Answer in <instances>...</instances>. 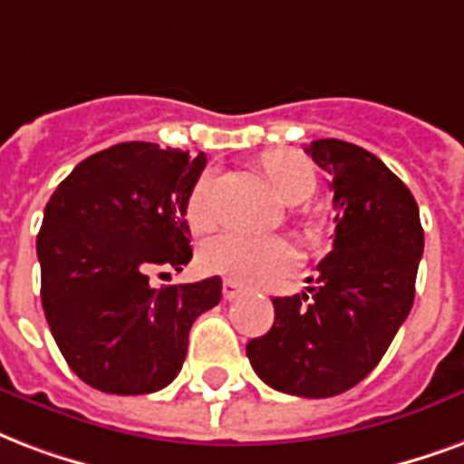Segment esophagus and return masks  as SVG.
I'll use <instances>...</instances> for the list:
<instances>
[{
  "mask_svg": "<svg viewBox=\"0 0 464 464\" xmlns=\"http://www.w3.org/2000/svg\"><path fill=\"white\" fill-rule=\"evenodd\" d=\"M240 292H243V289H240L238 282H233V279H224V299H228V302H231V299H236Z\"/></svg>",
  "mask_w": 464,
  "mask_h": 464,
  "instance_id": "esophagus-1",
  "label": "esophagus"
}]
</instances>
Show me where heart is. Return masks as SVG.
I'll list each match as a JSON object with an SVG mask.
<instances>
[{
    "instance_id": "b5f03b06",
    "label": "heart",
    "mask_w": 464,
    "mask_h": 464,
    "mask_svg": "<svg viewBox=\"0 0 464 464\" xmlns=\"http://www.w3.org/2000/svg\"><path fill=\"white\" fill-rule=\"evenodd\" d=\"M265 175L282 201H304L314 192L316 177L302 155L277 150L263 162ZM214 218L211 211V177H199L187 201V221L192 228H207ZM299 263L295 246L277 236H250L226 231L207 240L199 250L201 270L208 275H224L243 285H267L287 277Z\"/></svg>"
}]
</instances>
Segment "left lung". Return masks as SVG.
Here are the masks:
<instances>
[{
	"mask_svg": "<svg viewBox=\"0 0 464 464\" xmlns=\"http://www.w3.org/2000/svg\"><path fill=\"white\" fill-rule=\"evenodd\" d=\"M306 153L331 177L334 250L309 295L272 299L275 324L246 353L272 389L326 399L365 380L409 316L423 228L409 187L377 155L338 138Z\"/></svg>",
	"mask_w": 464,
	"mask_h": 464,
	"instance_id": "1",
	"label": "left lung"
}]
</instances>
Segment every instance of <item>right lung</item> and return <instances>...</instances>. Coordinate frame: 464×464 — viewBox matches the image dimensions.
<instances>
[{"label":"right lung","instance_id":"1","mask_svg":"<svg viewBox=\"0 0 464 464\" xmlns=\"http://www.w3.org/2000/svg\"><path fill=\"white\" fill-rule=\"evenodd\" d=\"M207 155L119 143L77 165L45 204L41 302L70 370L106 394H150L182 370L189 328L221 277L153 289L192 260L187 201Z\"/></svg>","mask_w":464,"mask_h":464}]
</instances>
